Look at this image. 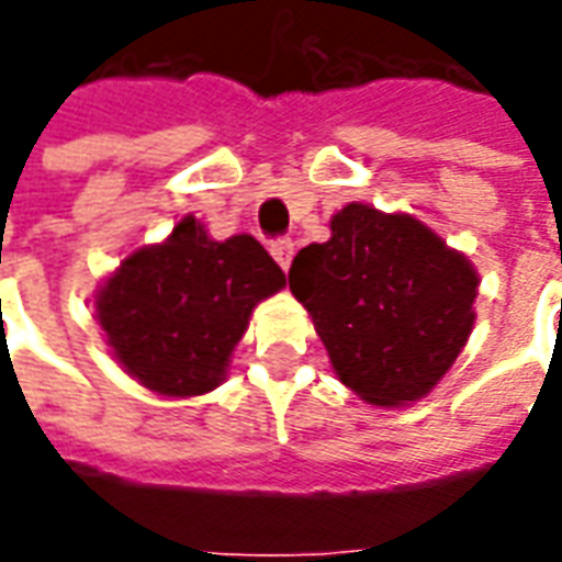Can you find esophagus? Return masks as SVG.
<instances>
[{"label":"esophagus","instance_id":"34e87169","mask_svg":"<svg viewBox=\"0 0 562 562\" xmlns=\"http://www.w3.org/2000/svg\"><path fill=\"white\" fill-rule=\"evenodd\" d=\"M270 256L277 258V265H280L282 270H289L294 258V244L292 240H277V244H270Z\"/></svg>","mask_w":562,"mask_h":562}]
</instances>
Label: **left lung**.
Segmentation results:
<instances>
[{
	"label": "left lung",
	"mask_w": 562,
	"mask_h": 562,
	"mask_svg": "<svg viewBox=\"0 0 562 562\" xmlns=\"http://www.w3.org/2000/svg\"><path fill=\"white\" fill-rule=\"evenodd\" d=\"M289 289L342 385L397 409L427 397L463 352L479 270L413 213L352 201L330 216L325 244L294 256Z\"/></svg>",
	"instance_id": "obj_1"
}]
</instances>
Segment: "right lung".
Returning <instances> with one entry per match:
<instances>
[{"label":"right lung","mask_w":562,"mask_h":562,"mask_svg":"<svg viewBox=\"0 0 562 562\" xmlns=\"http://www.w3.org/2000/svg\"><path fill=\"white\" fill-rule=\"evenodd\" d=\"M285 273L249 234L213 240L186 213L161 244L128 252L95 289L114 361L159 397H198L228 379L234 346Z\"/></svg>","instance_id":"obj_1"}]
</instances>
